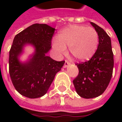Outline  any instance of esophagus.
Returning <instances> with one entry per match:
<instances>
[{
	"mask_svg": "<svg viewBox=\"0 0 122 122\" xmlns=\"http://www.w3.org/2000/svg\"><path fill=\"white\" fill-rule=\"evenodd\" d=\"M70 64V63L68 62V61H65V63H64V65H63V68H66V67H68V66Z\"/></svg>",
	"mask_w": 122,
	"mask_h": 122,
	"instance_id": "obj_1",
	"label": "esophagus"
}]
</instances>
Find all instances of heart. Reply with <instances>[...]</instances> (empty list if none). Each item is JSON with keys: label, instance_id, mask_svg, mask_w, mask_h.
Listing matches in <instances>:
<instances>
[{"label": "heart", "instance_id": "1", "mask_svg": "<svg viewBox=\"0 0 122 122\" xmlns=\"http://www.w3.org/2000/svg\"><path fill=\"white\" fill-rule=\"evenodd\" d=\"M99 43L97 31L90 27L71 25L62 30L53 41V47L56 53L63 55L66 47L71 54L77 60L85 61L90 59L96 52Z\"/></svg>", "mask_w": 122, "mask_h": 122}]
</instances>
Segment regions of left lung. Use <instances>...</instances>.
Returning a JSON list of instances; mask_svg holds the SVG:
<instances>
[{"mask_svg": "<svg viewBox=\"0 0 122 122\" xmlns=\"http://www.w3.org/2000/svg\"><path fill=\"white\" fill-rule=\"evenodd\" d=\"M99 37L97 49L88 61L77 63L78 75L73 83L76 92L85 99L101 95L109 85L112 76L114 55L111 39L106 32L93 22H90Z\"/></svg>", "mask_w": 122, "mask_h": 122, "instance_id": "obj_1", "label": "left lung"}]
</instances>
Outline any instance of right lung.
<instances>
[{
	"label": "right lung",
	"instance_id": "1",
	"mask_svg": "<svg viewBox=\"0 0 122 122\" xmlns=\"http://www.w3.org/2000/svg\"><path fill=\"white\" fill-rule=\"evenodd\" d=\"M55 29L46 24H34L13 39L9 52V73L16 90L29 98L44 95L56 74L60 71L65 61H56L46 54L51 48V39ZM30 44L36 49L26 62H21L19 56L25 46Z\"/></svg>",
	"mask_w": 122,
	"mask_h": 122
}]
</instances>
